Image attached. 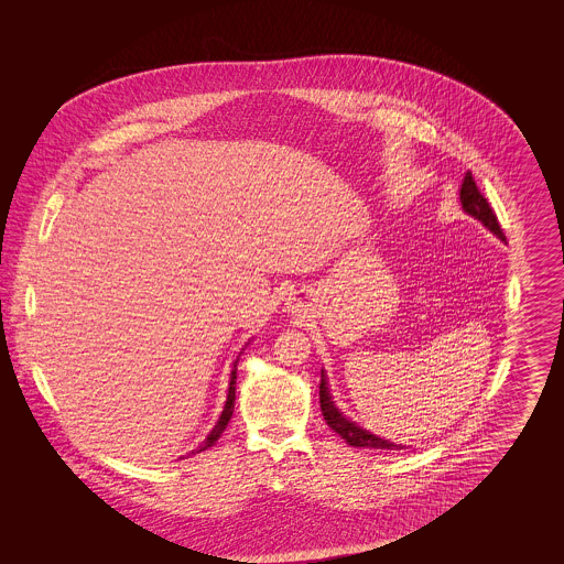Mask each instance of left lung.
I'll return each instance as SVG.
<instances>
[{
	"mask_svg": "<svg viewBox=\"0 0 564 564\" xmlns=\"http://www.w3.org/2000/svg\"><path fill=\"white\" fill-rule=\"evenodd\" d=\"M460 205L471 217L480 219L492 235H497L501 241H506V235H503V230L499 226V219H497V215L492 212V207L488 205V200L484 198L482 192L476 186V182L471 177V171L465 173V180H463V186H460ZM319 402H322L325 423L336 431L349 446H355V448H375V451H403L405 448L402 444L382 440V437H378V435L370 433V431L361 430L359 425H355L352 421H349L332 402V395H329V389H327V378H325L323 370L322 384H319Z\"/></svg>",
	"mask_w": 564,
	"mask_h": 564,
	"instance_id": "left-lung-1",
	"label": "left lung"
}]
</instances>
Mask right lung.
<instances>
[{"label": "right lung", "mask_w": 564, "mask_h": 564, "mask_svg": "<svg viewBox=\"0 0 564 564\" xmlns=\"http://www.w3.org/2000/svg\"><path fill=\"white\" fill-rule=\"evenodd\" d=\"M237 364H239V359L235 361V366H232V372H230V387H228V398H226V405H224V410H221V416H219V421H217V425H215L212 433L205 437V442L196 448V451H192L189 455H196V453H203V451H207V448H212L215 442L219 440V435L224 433V430L228 427V423H230V419H232V412H235V393H237Z\"/></svg>", "instance_id": "obj_1"}]
</instances>
